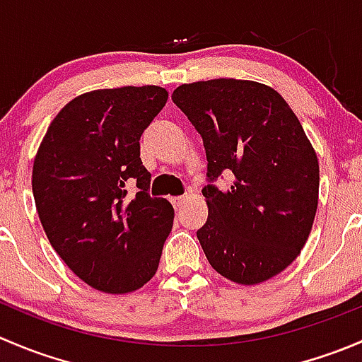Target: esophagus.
I'll return each instance as SVG.
<instances>
[{"mask_svg": "<svg viewBox=\"0 0 362 362\" xmlns=\"http://www.w3.org/2000/svg\"><path fill=\"white\" fill-rule=\"evenodd\" d=\"M184 202H185V196H177V198H171V204H173L177 210L182 206V203Z\"/></svg>", "mask_w": 362, "mask_h": 362, "instance_id": "1", "label": "esophagus"}]
</instances>
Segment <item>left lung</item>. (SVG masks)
Listing matches in <instances>:
<instances>
[{
  "mask_svg": "<svg viewBox=\"0 0 362 362\" xmlns=\"http://www.w3.org/2000/svg\"><path fill=\"white\" fill-rule=\"evenodd\" d=\"M171 100L206 152L208 218L196 235L208 262L242 286L279 275L305 247L319 203V160L298 117L252 80L182 83ZM224 170L228 192L213 184Z\"/></svg>",
  "mask_w": 362,
  "mask_h": 362,
  "instance_id": "8db88e82",
  "label": "left lung"
}]
</instances>
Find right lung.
Here are the masks:
<instances>
[{"instance_id":"obj_1","label":"right lung","mask_w":362,"mask_h":362,"mask_svg":"<svg viewBox=\"0 0 362 362\" xmlns=\"http://www.w3.org/2000/svg\"><path fill=\"white\" fill-rule=\"evenodd\" d=\"M166 100L158 86L90 90L57 113L36 152L33 196L47 238L103 293L145 286L173 226V206L148 194L140 159L141 133Z\"/></svg>"}]
</instances>
